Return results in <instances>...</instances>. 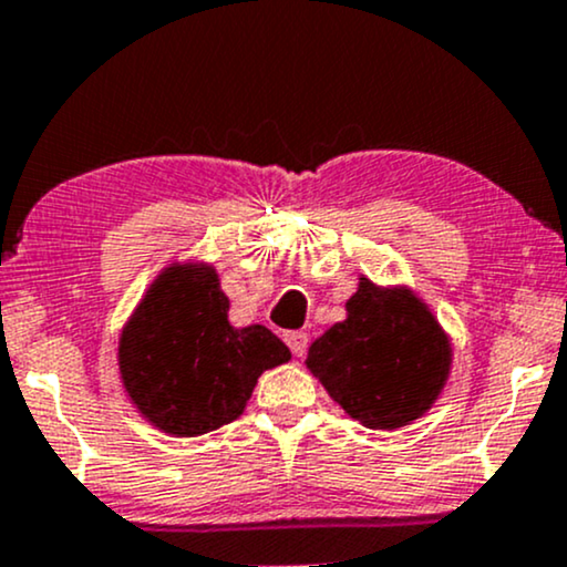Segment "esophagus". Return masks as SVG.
Segmentation results:
<instances>
[{"instance_id":"34e87169","label":"esophagus","mask_w":567,"mask_h":567,"mask_svg":"<svg viewBox=\"0 0 567 567\" xmlns=\"http://www.w3.org/2000/svg\"><path fill=\"white\" fill-rule=\"evenodd\" d=\"M285 343H288L292 354L303 357L306 349H309V336L303 330H290V333H285Z\"/></svg>"}]
</instances>
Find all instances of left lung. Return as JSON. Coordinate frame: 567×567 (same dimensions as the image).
<instances>
[{
	"label": "left lung",
	"instance_id": "8db88e82",
	"mask_svg": "<svg viewBox=\"0 0 567 567\" xmlns=\"http://www.w3.org/2000/svg\"><path fill=\"white\" fill-rule=\"evenodd\" d=\"M349 317L309 347L311 373L354 421L396 429L437 400L451 347L426 306L408 290L362 279Z\"/></svg>",
	"mask_w": 567,
	"mask_h": 567
}]
</instances>
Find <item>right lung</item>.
<instances>
[{"label": "right lung", "mask_w": 567, "mask_h": 567, "mask_svg": "<svg viewBox=\"0 0 567 567\" xmlns=\"http://www.w3.org/2000/svg\"><path fill=\"white\" fill-rule=\"evenodd\" d=\"M288 360L290 349L264 324L231 328L229 298L205 266H171L120 341L127 394L152 424L178 437L231 424L258 375Z\"/></svg>", "instance_id": "1"}]
</instances>
